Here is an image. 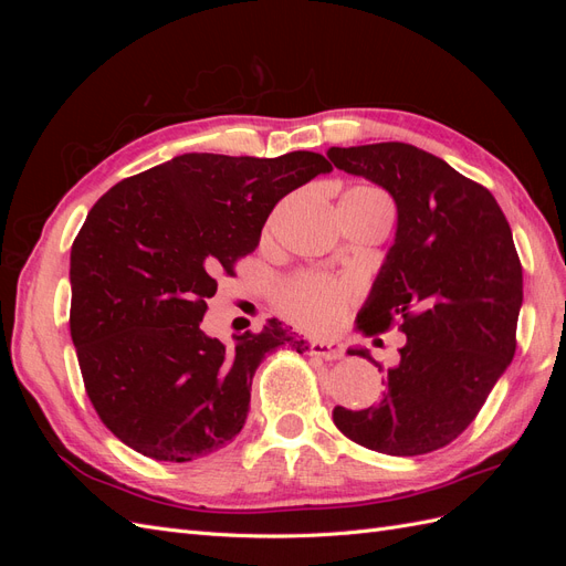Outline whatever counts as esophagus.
<instances>
[{"label":"esophagus","instance_id":"34e87169","mask_svg":"<svg viewBox=\"0 0 566 566\" xmlns=\"http://www.w3.org/2000/svg\"><path fill=\"white\" fill-rule=\"evenodd\" d=\"M310 354L325 358V361H337V358L345 356V347L337 339H314L310 342Z\"/></svg>","mask_w":566,"mask_h":566}]
</instances>
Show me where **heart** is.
Returning <instances> with one entry per match:
<instances>
[{
	"label": "heart",
	"instance_id": "b5f03b06",
	"mask_svg": "<svg viewBox=\"0 0 566 566\" xmlns=\"http://www.w3.org/2000/svg\"><path fill=\"white\" fill-rule=\"evenodd\" d=\"M347 196L387 200L375 188H354ZM356 297L358 285L354 281L318 276V273H300L279 287V304L285 316L312 333H328L337 328Z\"/></svg>",
	"mask_w": 566,
	"mask_h": 566
}]
</instances>
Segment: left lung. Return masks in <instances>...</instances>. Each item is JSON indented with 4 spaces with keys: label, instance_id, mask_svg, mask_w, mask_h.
I'll list each match as a JSON object with an SVG mask.
<instances>
[{
    "label": "left lung",
    "instance_id": "left-lung-1",
    "mask_svg": "<svg viewBox=\"0 0 566 566\" xmlns=\"http://www.w3.org/2000/svg\"><path fill=\"white\" fill-rule=\"evenodd\" d=\"M328 158L397 202V238L356 328L380 335L397 325L406 335L382 399L364 410L337 406L333 420L378 453L443 449L468 430L517 349L522 264L510 224L489 188L410 144L333 146Z\"/></svg>",
    "mask_w": 566,
    "mask_h": 566
}]
</instances>
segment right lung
<instances>
[{
  "label": "right lung",
  "mask_w": 566,
  "mask_h": 566,
  "mask_svg": "<svg viewBox=\"0 0 566 566\" xmlns=\"http://www.w3.org/2000/svg\"><path fill=\"white\" fill-rule=\"evenodd\" d=\"M331 169L312 150L184 153L90 210L71 250V337L92 406L129 449L165 462L224 449L243 430L262 358L306 349L279 318L233 335V347L200 323L276 202Z\"/></svg>",
  "instance_id": "add662e5"
}]
</instances>
